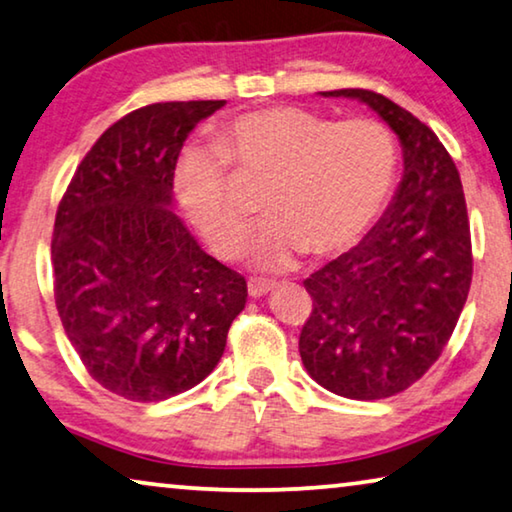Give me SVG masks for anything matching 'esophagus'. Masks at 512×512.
Here are the masks:
<instances>
[{"mask_svg":"<svg viewBox=\"0 0 512 512\" xmlns=\"http://www.w3.org/2000/svg\"><path fill=\"white\" fill-rule=\"evenodd\" d=\"M273 287H276V282H271V280H259V278L248 280V294L253 296V299H259V296L269 294Z\"/></svg>","mask_w":512,"mask_h":512,"instance_id":"1","label":"esophagus"}]
</instances>
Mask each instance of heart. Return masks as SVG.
<instances>
[{
  "instance_id": "obj_1",
  "label": "heart",
  "mask_w": 512,
  "mask_h": 512,
  "mask_svg": "<svg viewBox=\"0 0 512 512\" xmlns=\"http://www.w3.org/2000/svg\"><path fill=\"white\" fill-rule=\"evenodd\" d=\"M236 172L271 179L253 257L287 269L308 250L333 257L354 248L384 213L398 179L400 151L386 124L370 117L338 121L296 105L239 114L216 131V147L183 151L174 188L183 211L223 259L243 250L250 211L236 195Z\"/></svg>"
}]
</instances>
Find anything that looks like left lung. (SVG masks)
Masks as SVG:
<instances>
[{"label": "left lung", "mask_w": 512, "mask_h": 512, "mask_svg": "<svg viewBox=\"0 0 512 512\" xmlns=\"http://www.w3.org/2000/svg\"><path fill=\"white\" fill-rule=\"evenodd\" d=\"M322 96L370 105L400 137L404 174L365 239L303 280L312 312L301 329V361L342 398H391L432 368L467 303V202L451 154L421 119L370 89Z\"/></svg>", "instance_id": "obj_1"}]
</instances>
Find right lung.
<instances>
[{"mask_svg": "<svg viewBox=\"0 0 512 512\" xmlns=\"http://www.w3.org/2000/svg\"><path fill=\"white\" fill-rule=\"evenodd\" d=\"M223 105L128 112L87 151L59 202V319L89 375L126 400L160 402L200 384L246 305V278L204 253L170 209L183 142Z\"/></svg>", "mask_w": 512, "mask_h": 512, "instance_id": "right-lung-1", "label": "right lung"}]
</instances>
